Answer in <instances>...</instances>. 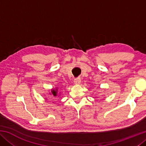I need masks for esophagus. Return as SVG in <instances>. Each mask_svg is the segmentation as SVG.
I'll return each mask as SVG.
<instances>
[{
  "mask_svg": "<svg viewBox=\"0 0 146 146\" xmlns=\"http://www.w3.org/2000/svg\"><path fill=\"white\" fill-rule=\"evenodd\" d=\"M81 82V80L80 78H76L74 79V83L75 84H80Z\"/></svg>",
  "mask_w": 146,
  "mask_h": 146,
  "instance_id": "1",
  "label": "esophagus"
}]
</instances>
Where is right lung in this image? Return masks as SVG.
Masks as SVG:
<instances>
[{
    "instance_id": "add662e5",
    "label": "right lung",
    "mask_w": 146,
    "mask_h": 146,
    "mask_svg": "<svg viewBox=\"0 0 146 146\" xmlns=\"http://www.w3.org/2000/svg\"><path fill=\"white\" fill-rule=\"evenodd\" d=\"M51 93H52L53 95L54 96V97H56V95H57V91H55V90H52L51 91Z\"/></svg>"
}]
</instances>
